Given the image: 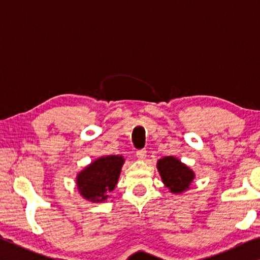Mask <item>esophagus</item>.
<instances>
[{
    "label": "esophagus",
    "mask_w": 260,
    "mask_h": 260,
    "mask_svg": "<svg viewBox=\"0 0 260 260\" xmlns=\"http://www.w3.org/2000/svg\"><path fill=\"white\" fill-rule=\"evenodd\" d=\"M136 157H138L140 160L146 159V157H147V150H146V149H141V150L136 151Z\"/></svg>",
    "instance_id": "esophagus-1"
}]
</instances>
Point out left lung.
I'll use <instances>...</instances> for the list:
<instances>
[{"label": "left lung", "mask_w": 260, "mask_h": 260, "mask_svg": "<svg viewBox=\"0 0 260 260\" xmlns=\"http://www.w3.org/2000/svg\"><path fill=\"white\" fill-rule=\"evenodd\" d=\"M157 170L161 181L173 193H181L190 188L195 173L173 156H167L157 161Z\"/></svg>", "instance_id": "left-lung-1"}]
</instances>
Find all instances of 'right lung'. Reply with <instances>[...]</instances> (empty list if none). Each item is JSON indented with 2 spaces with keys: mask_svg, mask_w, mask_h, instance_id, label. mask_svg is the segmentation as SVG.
<instances>
[{
  "mask_svg": "<svg viewBox=\"0 0 260 260\" xmlns=\"http://www.w3.org/2000/svg\"><path fill=\"white\" fill-rule=\"evenodd\" d=\"M122 156H104L86 166L77 175V188L80 195L93 203H101L109 197L119 179Z\"/></svg>",
  "mask_w": 260,
  "mask_h": 260,
  "instance_id": "right-lung-1",
  "label": "right lung"
}]
</instances>
